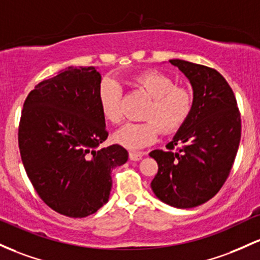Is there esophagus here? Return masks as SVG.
Returning <instances> with one entry per match:
<instances>
[{
	"label": "esophagus",
	"instance_id": "1",
	"mask_svg": "<svg viewBox=\"0 0 260 260\" xmlns=\"http://www.w3.org/2000/svg\"><path fill=\"white\" fill-rule=\"evenodd\" d=\"M142 156H144L142 152H136V151H130L129 152V158L131 161H139L142 158Z\"/></svg>",
	"mask_w": 260,
	"mask_h": 260
}]
</instances>
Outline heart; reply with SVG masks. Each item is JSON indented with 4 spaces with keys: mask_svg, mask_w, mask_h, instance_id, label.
<instances>
[{
    "mask_svg": "<svg viewBox=\"0 0 260 260\" xmlns=\"http://www.w3.org/2000/svg\"><path fill=\"white\" fill-rule=\"evenodd\" d=\"M131 83L150 97L142 122H129L115 133L116 144L129 150H139L153 144L159 131L176 133L185 124L193 110V93L184 86H177L168 75L145 71L133 77ZM99 104L107 121L122 120V94L118 83L104 80L99 87Z\"/></svg>",
    "mask_w": 260,
    "mask_h": 260,
    "instance_id": "heart-1",
    "label": "heart"
}]
</instances>
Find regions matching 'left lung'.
Returning a JSON list of instances; mask_svg holds the SVG:
<instances>
[{
	"mask_svg": "<svg viewBox=\"0 0 260 260\" xmlns=\"http://www.w3.org/2000/svg\"><path fill=\"white\" fill-rule=\"evenodd\" d=\"M171 63L193 86V110L167 150L150 152L158 165L151 188L163 203L189 209L215 197L229 178L240 146L241 114L220 72L184 60Z\"/></svg>",
	"mask_w": 260,
	"mask_h": 260,
	"instance_id": "1",
	"label": "left lung"
}]
</instances>
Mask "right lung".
<instances>
[{
  "mask_svg": "<svg viewBox=\"0 0 260 260\" xmlns=\"http://www.w3.org/2000/svg\"><path fill=\"white\" fill-rule=\"evenodd\" d=\"M101 74L67 67L36 86L24 101L18 145L29 180L44 203L69 217H86L109 199L112 171L127 161L108 138L99 104Z\"/></svg>",
  "mask_w": 260,
  "mask_h": 260,
  "instance_id": "add662e5",
  "label": "right lung"
}]
</instances>
